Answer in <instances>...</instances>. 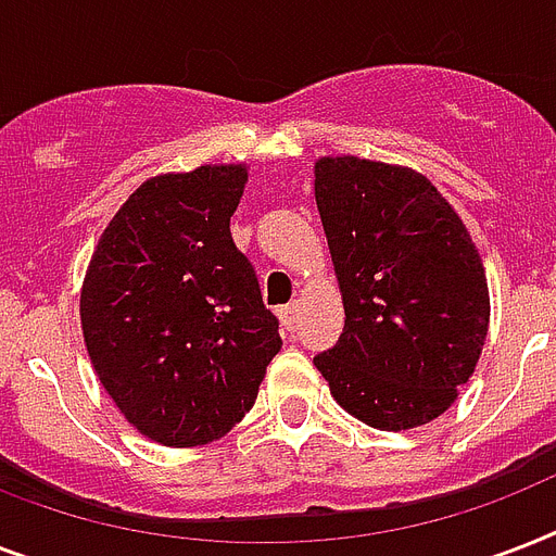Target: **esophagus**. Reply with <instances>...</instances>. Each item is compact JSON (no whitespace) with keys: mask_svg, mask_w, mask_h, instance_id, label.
Here are the masks:
<instances>
[{"mask_svg":"<svg viewBox=\"0 0 556 556\" xmlns=\"http://www.w3.org/2000/svg\"><path fill=\"white\" fill-rule=\"evenodd\" d=\"M279 320L286 326L288 331L296 329V323H300V303H288L279 308Z\"/></svg>","mask_w":556,"mask_h":556,"instance_id":"34e87169","label":"esophagus"}]
</instances>
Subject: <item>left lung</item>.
Instances as JSON below:
<instances>
[{"label":"left lung","instance_id":"left-lung-1","mask_svg":"<svg viewBox=\"0 0 556 556\" xmlns=\"http://www.w3.org/2000/svg\"><path fill=\"white\" fill-rule=\"evenodd\" d=\"M314 199L346 312L314 366L369 427L439 418L473 375L491 320L467 227L415 169L355 155L314 164Z\"/></svg>","mask_w":556,"mask_h":556}]
</instances>
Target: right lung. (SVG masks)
<instances>
[{
  "instance_id": "1",
  "label": "right lung",
  "mask_w": 556,
  "mask_h": 556,
  "mask_svg": "<svg viewBox=\"0 0 556 556\" xmlns=\"http://www.w3.org/2000/svg\"><path fill=\"white\" fill-rule=\"evenodd\" d=\"M242 164L143 181L91 253L80 323L91 366L126 421L164 447L230 432L282 340L230 216Z\"/></svg>"
}]
</instances>
